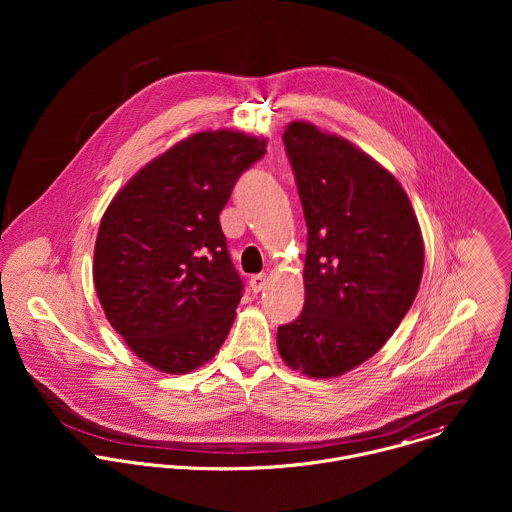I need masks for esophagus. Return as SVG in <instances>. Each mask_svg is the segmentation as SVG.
<instances>
[{
	"label": "esophagus",
	"mask_w": 512,
	"mask_h": 512,
	"mask_svg": "<svg viewBox=\"0 0 512 512\" xmlns=\"http://www.w3.org/2000/svg\"><path fill=\"white\" fill-rule=\"evenodd\" d=\"M266 286V274H256L250 278V290L254 293L262 292Z\"/></svg>",
	"instance_id": "esophagus-1"
}]
</instances>
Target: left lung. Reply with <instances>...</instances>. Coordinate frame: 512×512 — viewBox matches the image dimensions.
Instances as JSON below:
<instances>
[{
	"mask_svg": "<svg viewBox=\"0 0 512 512\" xmlns=\"http://www.w3.org/2000/svg\"><path fill=\"white\" fill-rule=\"evenodd\" d=\"M284 144L307 254L303 311L278 327V351L305 376L333 378L378 353L412 307L422 230L396 177L349 140L292 122Z\"/></svg>",
	"mask_w": 512,
	"mask_h": 512,
	"instance_id": "obj_1",
	"label": "left lung"
}]
</instances>
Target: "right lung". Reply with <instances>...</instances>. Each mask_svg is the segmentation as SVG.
<instances>
[{"label": "right lung", "instance_id": "obj_1", "mask_svg": "<svg viewBox=\"0 0 512 512\" xmlns=\"http://www.w3.org/2000/svg\"><path fill=\"white\" fill-rule=\"evenodd\" d=\"M266 140L199 132L144 165L112 199L94 246V288L110 325L161 372L209 363L224 343L242 282L219 215Z\"/></svg>", "mask_w": 512, "mask_h": 512}]
</instances>
